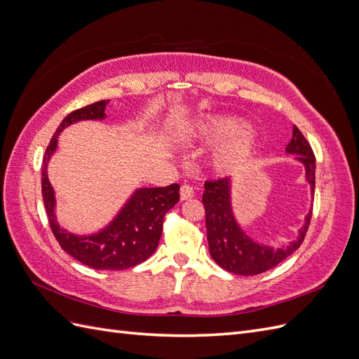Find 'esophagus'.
Wrapping results in <instances>:
<instances>
[{"instance_id":"obj_1","label":"esophagus","mask_w":359,"mask_h":359,"mask_svg":"<svg viewBox=\"0 0 359 359\" xmlns=\"http://www.w3.org/2000/svg\"><path fill=\"white\" fill-rule=\"evenodd\" d=\"M194 196V189L190 184H182L181 186V201H187Z\"/></svg>"}]
</instances>
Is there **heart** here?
<instances>
[{
	"mask_svg": "<svg viewBox=\"0 0 359 359\" xmlns=\"http://www.w3.org/2000/svg\"><path fill=\"white\" fill-rule=\"evenodd\" d=\"M196 139L217 147L212 154V166L217 172H231L241 166L252 154L255 136L244 121L233 116H211L199 127Z\"/></svg>",
	"mask_w": 359,
	"mask_h": 359,
	"instance_id": "heart-1",
	"label": "heart"
}]
</instances>
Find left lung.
Returning <instances> with one entry per match:
<instances>
[{
	"label": "left lung",
	"instance_id": "obj_1",
	"mask_svg": "<svg viewBox=\"0 0 359 359\" xmlns=\"http://www.w3.org/2000/svg\"><path fill=\"white\" fill-rule=\"evenodd\" d=\"M290 154H298V160L304 163L307 181L314 191L316 184V157L309 140L304 137L297 126H293L292 139L286 147ZM205 208L206 236L211 257L217 265L238 276H256L277 266L289 257L299 245L309 231L311 212L306 217V224L299 229V236L295 243L286 248H271L260 245L241 231L235 222L229 198V178L205 181V193L202 194Z\"/></svg>",
	"mask_w": 359,
	"mask_h": 359
}]
</instances>
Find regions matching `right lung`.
I'll return each instance as SVG.
<instances>
[{
    "label": "right lung",
    "instance_id": "add662e5",
    "mask_svg": "<svg viewBox=\"0 0 359 359\" xmlns=\"http://www.w3.org/2000/svg\"><path fill=\"white\" fill-rule=\"evenodd\" d=\"M107 103L109 100L95 102L73 111L62 119L41 161V194L52 233L64 252L90 268L119 271L145 262L156 252L165 215L180 201V184L139 189L115 217V220L99 233L78 236L61 229L53 214L55 196L48 180V161L57 148V137L64 128L82 119H103Z\"/></svg>",
    "mask_w": 359,
    "mask_h": 359
}]
</instances>
